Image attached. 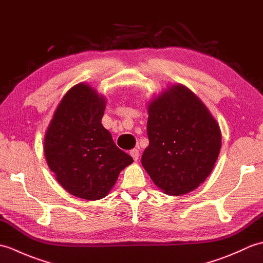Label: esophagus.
Listing matches in <instances>:
<instances>
[{
    "instance_id": "34e87169",
    "label": "esophagus",
    "mask_w": 263,
    "mask_h": 263,
    "mask_svg": "<svg viewBox=\"0 0 263 263\" xmlns=\"http://www.w3.org/2000/svg\"><path fill=\"white\" fill-rule=\"evenodd\" d=\"M130 155L132 156V158L137 161L139 159V156H140V153H139L138 149H132L130 152Z\"/></svg>"
}]
</instances>
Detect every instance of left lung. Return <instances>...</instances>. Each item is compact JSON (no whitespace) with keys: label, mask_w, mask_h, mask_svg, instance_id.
<instances>
[{"label":"left lung","mask_w":263,"mask_h":263,"mask_svg":"<svg viewBox=\"0 0 263 263\" xmlns=\"http://www.w3.org/2000/svg\"><path fill=\"white\" fill-rule=\"evenodd\" d=\"M149 146L143 168L165 194L184 195L200 186L215 167L221 148L219 124L197 95L181 83L148 102Z\"/></svg>","instance_id":"1"}]
</instances>
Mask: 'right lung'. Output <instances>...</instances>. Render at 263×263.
I'll return each instance as SVG.
<instances>
[{
    "instance_id": "right-lung-1",
    "label": "right lung",
    "mask_w": 263,
    "mask_h": 263,
    "mask_svg": "<svg viewBox=\"0 0 263 263\" xmlns=\"http://www.w3.org/2000/svg\"><path fill=\"white\" fill-rule=\"evenodd\" d=\"M106 102L88 83H78L61 99L44 136L45 158L57 181L89 201L105 198L133 163L102 124Z\"/></svg>"
}]
</instances>
